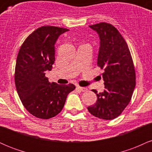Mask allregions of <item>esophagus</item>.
<instances>
[{"label":"esophagus","mask_w":152,"mask_h":152,"mask_svg":"<svg viewBox=\"0 0 152 152\" xmlns=\"http://www.w3.org/2000/svg\"><path fill=\"white\" fill-rule=\"evenodd\" d=\"M77 88H78V90H80V91H83V92L86 91H87V88H86V87H81V86H77Z\"/></svg>","instance_id":"34e87169"}]
</instances>
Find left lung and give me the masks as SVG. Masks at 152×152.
I'll list each match as a JSON object with an SVG mask.
<instances>
[{"mask_svg":"<svg viewBox=\"0 0 152 152\" xmlns=\"http://www.w3.org/2000/svg\"><path fill=\"white\" fill-rule=\"evenodd\" d=\"M100 38L97 65L102 74L105 89L97 93V100L88 106L90 114L102 119H114L130 102L136 85V73L129 48L114 26L102 22L89 26Z\"/></svg>","mask_w":152,"mask_h":152,"instance_id":"obj_1","label":"left lung"}]
</instances>
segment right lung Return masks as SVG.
Wrapping results in <instances>:
<instances>
[{
    "instance_id": "obj_1",
    "label": "right lung",
    "mask_w": 152,
    "mask_h": 152,
    "mask_svg": "<svg viewBox=\"0 0 152 152\" xmlns=\"http://www.w3.org/2000/svg\"><path fill=\"white\" fill-rule=\"evenodd\" d=\"M69 29L41 26L29 35L19 50L15 69V83L23 105L36 117L48 119L61 111L72 83H50L46 77L55 61L56 41Z\"/></svg>"
}]
</instances>
